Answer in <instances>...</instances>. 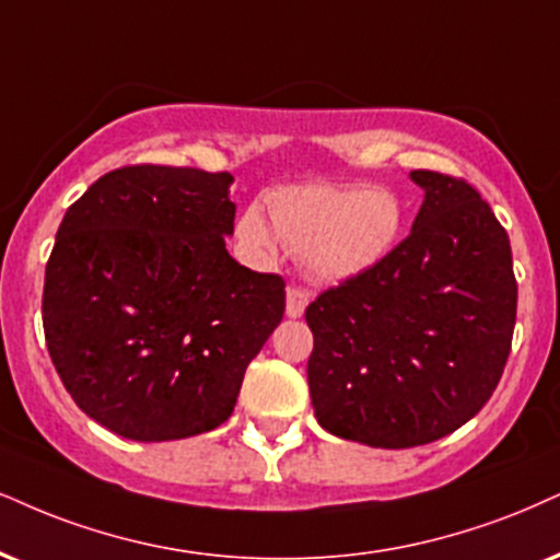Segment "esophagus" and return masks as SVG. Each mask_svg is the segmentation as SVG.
<instances>
[{"label": "esophagus", "instance_id": "34e87169", "mask_svg": "<svg viewBox=\"0 0 560 560\" xmlns=\"http://www.w3.org/2000/svg\"><path fill=\"white\" fill-rule=\"evenodd\" d=\"M306 306H308V293L299 285H288L285 314L291 316V319H299V316H303V312H306Z\"/></svg>", "mask_w": 560, "mask_h": 560}]
</instances>
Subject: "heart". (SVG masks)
<instances>
[{
  "label": "heart",
  "mask_w": 560,
  "mask_h": 560,
  "mask_svg": "<svg viewBox=\"0 0 560 560\" xmlns=\"http://www.w3.org/2000/svg\"><path fill=\"white\" fill-rule=\"evenodd\" d=\"M267 214L246 207L236 233L248 252L272 257L278 241L301 254L303 267L322 282L350 280L376 267L402 231V202L386 186L312 182L267 195Z\"/></svg>",
  "instance_id": "heart-1"
}]
</instances>
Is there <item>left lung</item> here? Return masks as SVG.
Listing matches in <instances>:
<instances>
[{
    "label": "left lung",
    "instance_id": "1",
    "mask_svg": "<svg viewBox=\"0 0 560 560\" xmlns=\"http://www.w3.org/2000/svg\"><path fill=\"white\" fill-rule=\"evenodd\" d=\"M410 236L308 303V392L324 431L382 448L431 444L478 416L512 350L509 233L465 178L412 171Z\"/></svg>",
    "mask_w": 560,
    "mask_h": 560
}]
</instances>
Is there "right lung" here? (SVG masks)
I'll return each mask as SVG.
<instances>
[{
    "instance_id": "obj_1",
    "label": "right lung",
    "mask_w": 560,
    "mask_h": 560,
    "mask_svg": "<svg viewBox=\"0 0 560 560\" xmlns=\"http://www.w3.org/2000/svg\"><path fill=\"white\" fill-rule=\"evenodd\" d=\"M231 184L228 171L124 165L61 220L44 280L48 355L80 410L124 439L225 423L285 312V280L228 254Z\"/></svg>"
}]
</instances>
